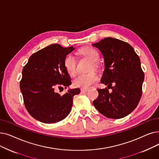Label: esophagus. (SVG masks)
Masks as SVG:
<instances>
[{
  "mask_svg": "<svg viewBox=\"0 0 159 159\" xmlns=\"http://www.w3.org/2000/svg\"><path fill=\"white\" fill-rule=\"evenodd\" d=\"M89 90L88 88H81L80 91L81 92H87Z\"/></svg>",
  "mask_w": 159,
  "mask_h": 159,
  "instance_id": "esophagus-1",
  "label": "esophagus"
}]
</instances>
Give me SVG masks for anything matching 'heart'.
<instances>
[{
    "mask_svg": "<svg viewBox=\"0 0 159 159\" xmlns=\"http://www.w3.org/2000/svg\"><path fill=\"white\" fill-rule=\"evenodd\" d=\"M79 52L82 56L92 61L91 70L93 69L98 70L99 67V64L97 62L99 57L98 51L92 47H85L79 50ZM64 66L69 75L71 76L75 75L76 72V60L71 54H68L66 56L64 60ZM98 80V75L93 71L87 74L79 75L73 80V84L76 87L86 88L94 84Z\"/></svg>",
    "mask_w": 159,
    "mask_h": 159,
    "instance_id": "b5f03b06",
    "label": "heart"
}]
</instances>
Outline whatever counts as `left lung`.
<instances>
[{
	"label": "left lung",
	"mask_w": 159,
	"mask_h": 159,
	"mask_svg": "<svg viewBox=\"0 0 159 159\" xmlns=\"http://www.w3.org/2000/svg\"><path fill=\"white\" fill-rule=\"evenodd\" d=\"M93 45L104 57L101 82L108 85V88L98 89L99 96L93 105L108 118H124L136 108L142 97L144 73L140 58L132 46L118 39L106 38Z\"/></svg>",
	"instance_id": "obj_1"
}]
</instances>
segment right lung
Masks as SVG:
<instances>
[{
	"label": "right lung",
	"mask_w": 159,
	"mask_h": 159,
	"mask_svg": "<svg viewBox=\"0 0 159 159\" xmlns=\"http://www.w3.org/2000/svg\"><path fill=\"white\" fill-rule=\"evenodd\" d=\"M74 49L73 46L50 45L32 54L24 66L20 89L25 108L34 119L45 123H57L71 112L73 98L80 93V89H69L63 95L55 92V89L71 84L64 60Z\"/></svg>",
	"instance_id": "obj_1"
}]
</instances>
